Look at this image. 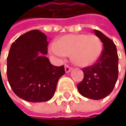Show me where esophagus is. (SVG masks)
Instances as JSON below:
<instances>
[{
	"mask_svg": "<svg viewBox=\"0 0 126 126\" xmlns=\"http://www.w3.org/2000/svg\"><path fill=\"white\" fill-rule=\"evenodd\" d=\"M71 67H70L68 65L65 64V72L66 73H68L69 71H71Z\"/></svg>",
	"mask_w": 126,
	"mask_h": 126,
	"instance_id": "1",
	"label": "esophagus"
}]
</instances>
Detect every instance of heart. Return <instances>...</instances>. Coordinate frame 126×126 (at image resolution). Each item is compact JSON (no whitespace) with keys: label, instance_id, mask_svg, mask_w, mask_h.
<instances>
[{"label":"heart","instance_id":"heart-1","mask_svg":"<svg viewBox=\"0 0 126 126\" xmlns=\"http://www.w3.org/2000/svg\"><path fill=\"white\" fill-rule=\"evenodd\" d=\"M51 50L59 56H71L73 63L78 66L88 67L100 58L102 43L95 35L69 34L58 38Z\"/></svg>","mask_w":126,"mask_h":126}]
</instances>
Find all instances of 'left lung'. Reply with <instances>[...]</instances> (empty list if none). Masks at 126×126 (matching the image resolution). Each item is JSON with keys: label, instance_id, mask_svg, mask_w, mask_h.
<instances>
[{"label": "left lung", "instance_id": "1", "mask_svg": "<svg viewBox=\"0 0 126 126\" xmlns=\"http://www.w3.org/2000/svg\"><path fill=\"white\" fill-rule=\"evenodd\" d=\"M94 33L102 41L104 49L95 63L82 69L84 78L77 89L82 96L99 100L110 95L114 88L118 77V55L112 39L99 31L94 30Z\"/></svg>", "mask_w": 126, "mask_h": 126}]
</instances>
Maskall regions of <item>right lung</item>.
I'll use <instances>...</instances> for the list:
<instances>
[{
  "label": "right lung",
  "instance_id": "right-lung-1",
  "mask_svg": "<svg viewBox=\"0 0 126 126\" xmlns=\"http://www.w3.org/2000/svg\"><path fill=\"white\" fill-rule=\"evenodd\" d=\"M48 41L38 30L16 38L7 57V78L14 93L29 102L50 100L57 83L65 74L64 65L55 66L45 57Z\"/></svg>",
  "mask_w": 126,
  "mask_h": 126
}]
</instances>
